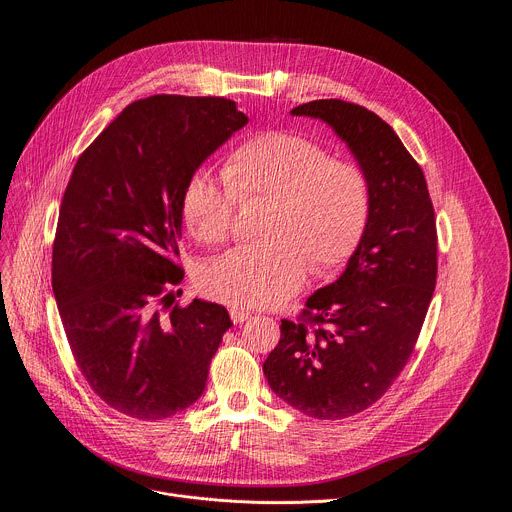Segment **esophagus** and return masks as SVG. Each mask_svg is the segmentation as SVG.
I'll return each instance as SVG.
<instances>
[{"label": "esophagus", "instance_id": "esophagus-1", "mask_svg": "<svg viewBox=\"0 0 512 512\" xmlns=\"http://www.w3.org/2000/svg\"><path fill=\"white\" fill-rule=\"evenodd\" d=\"M230 317H232L234 324H242V321H247L251 317V311L242 309V307H232L230 309Z\"/></svg>", "mask_w": 512, "mask_h": 512}]
</instances>
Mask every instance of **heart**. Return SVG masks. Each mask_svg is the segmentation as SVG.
I'll return each instance as SVG.
<instances>
[{
    "label": "heart",
    "instance_id": "b5f03b06",
    "mask_svg": "<svg viewBox=\"0 0 512 512\" xmlns=\"http://www.w3.org/2000/svg\"><path fill=\"white\" fill-rule=\"evenodd\" d=\"M224 180L207 172L188 178L184 224L199 242L230 238L240 203L265 201L261 247H240L211 263L201 288L236 307H270L315 274H328L355 253L365 234L371 186L365 170L297 132L272 130L240 143L224 161Z\"/></svg>",
    "mask_w": 512,
    "mask_h": 512
}]
</instances>
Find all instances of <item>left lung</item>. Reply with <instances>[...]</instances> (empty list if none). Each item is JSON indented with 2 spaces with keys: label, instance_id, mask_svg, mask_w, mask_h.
<instances>
[{
  "label": "left lung",
  "instance_id": "8db88e82",
  "mask_svg": "<svg viewBox=\"0 0 512 512\" xmlns=\"http://www.w3.org/2000/svg\"><path fill=\"white\" fill-rule=\"evenodd\" d=\"M294 116L324 120L371 186L365 234L344 274L313 292L263 363L270 388L315 419H344L380 400L417 344L438 276L427 182L398 134L367 107L317 99Z\"/></svg>",
  "mask_w": 512,
  "mask_h": 512
}]
</instances>
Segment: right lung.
<instances>
[{
	"label": "right lung",
	"instance_id": "1",
	"mask_svg": "<svg viewBox=\"0 0 512 512\" xmlns=\"http://www.w3.org/2000/svg\"><path fill=\"white\" fill-rule=\"evenodd\" d=\"M247 122L224 97L153 95L124 107L72 170L53 294L80 373L128 417L157 421L191 407L232 326L222 305L172 303L184 278V186Z\"/></svg>",
	"mask_w": 512,
	"mask_h": 512
}]
</instances>
